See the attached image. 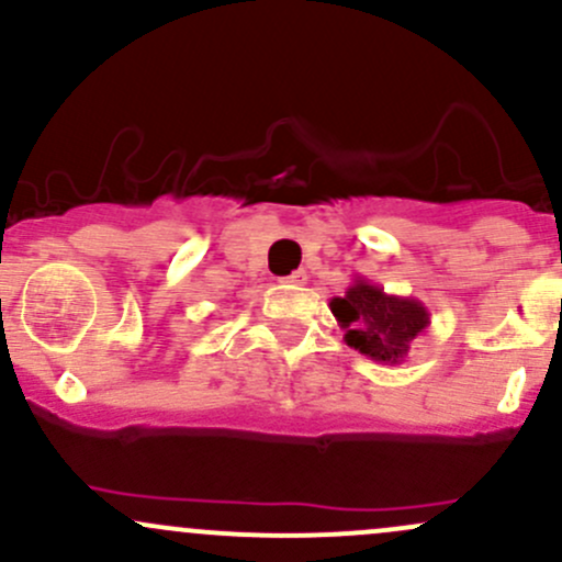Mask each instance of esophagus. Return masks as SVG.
<instances>
[{"label": "esophagus", "mask_w": 562, "mask_h": 562, "mask_svg": "<svg viewBox=\"0 0 562 562\" xmlns=\"http://www.w3.org/2000/svg\"><path fill=\"white\" fill-rule=\"evenodd\" d=\"M305 281H307L305 270H294L292 276H286V279H283V283H292V286H300V283H305Z\"/></svg>", "instance_id": "obj_1"}]
</instances>
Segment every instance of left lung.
<instances>
[{
	"instance_id": "obj_1",
	"label": "left lung",
	"mask_w": 562,
	"mask_h": 562,
	"mask_svg": "<svg viewBox=\"0 0 562 562\" xmlns=\"http://www.w3.org/2000/svg\"><path fill=\"white\" fill-rule=\"evenodd\" d=\"M329 311L346 329L342 340L353 351L391 367L402 364L415 337L428 329V311L420 300L383 292V286L361 276L342 297L329 300Z\"/></svg>"
}]
</instances>
